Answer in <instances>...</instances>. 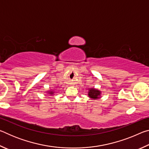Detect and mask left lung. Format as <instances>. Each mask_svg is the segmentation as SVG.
Here are the masks:
<instances>
[{"instance_id": "1", "label": "left lung", "mask_w": 149, "mask_h": 149, "mask_svg": "<svg viewBox=\"0 0 149 149\" xmlns=\"http://www.w3.org/2000/svg\"><path fill=\"white\" fill-rule=\"evenodd\" d=\"M89 89V92H88V96L89 97L91 98V99L95 100L98 99L100 98V95H101V91L99 90H98L95 88H90Z\"/></svg>"}]
</instances>
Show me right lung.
I'll list each match as a JSON object with an SVG mask.
<instances>
[{"label": "right lung", "instance_id": "right-lung-1", "mask_svg": "<svg viewBox=\"0 0 149 149\" xmlns=\"http://www.w3.org/2000/svg\"><path fill=\"white\" fill-rule=\"evenodd\" d=\"M48 95H53L54 94V90H50V91H48L47 92Z\"/></svg>", "mask_w": 149, "mask_h": 149}]
</instances>
